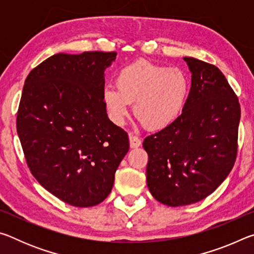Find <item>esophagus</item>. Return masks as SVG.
<instances>
[{"instance_id": "obj_1", "label": "esophagus", "mask_w": 254, "mask_h": 254, "mask_svg": "<svg viewBox=\"0 0 254 254\" xmlns=\"http://www.w3.org/2000/svg\"><path fill=\"white\" fill-rule=\"evenodd\" d=\"M128 140H130V147L132 149H135V148H139L141 144H142V141L141 139H139L136 135H133V134H128Z\"/></svg>"}]
</instances>
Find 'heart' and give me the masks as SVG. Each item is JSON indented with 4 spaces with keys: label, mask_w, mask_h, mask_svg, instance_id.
Here are the masks:
<instances>
[{
    "label": "heart",
    "mask_w": 254,
    "mask_h": 254,
    "mask_svg": "<svg viewBox=\"0 0 254 254\" xmlns=\"http://www.w3.org/2000/svg\"><path fill=\"white\" fill-rule=\"evenodd\" d=\"M114 87H106L103 103L111 121L121 126L134 103L136 118L150 131H161L177 121L186 107L190 81L184 70L137 60L118 72Z\"/></svg>",
    "instance_id": "1"
}]
</instances>
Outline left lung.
Wrapping results in <instances>:
<instances>
[{
  "instance_id": "8db88e82",
  "label": "left lung",
  "mask_w": 254,
  "mask_h": 254,
  "mask_svg": "<svg viewBox=\"0 0 254 254\" xmlns=\"http://www.w3.org/2000/svg\"><path fill=\"white\" fill-rule=\"evenodd\" d=\"M184 60L191 72L186 107L173 126L143 141L149 190L173 207L206 198L229 176L241 117L238 97L217 67L192 57Z\"/></svg>"
}]
</instances>
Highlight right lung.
Segmentation results:
<instances>
[{
    "label": "right lung",
    "mask_w": 254,
    "mask_h": 254,
    "mask_svg": "<svg viewBox=\"0 0 254 254\" xmlns=\"http://www.w3.org/2000/svg\"><path fill=\"white\" fill-rule=\"evenodd\" d=\"M115 58L114 51L54 55L23 86L16 131L25 160L42 187L76 207L109 196L130 147L102 98L104 72Z\"/></svg>",
    "instance_id": "right-lung-1"
}]
</instances>
